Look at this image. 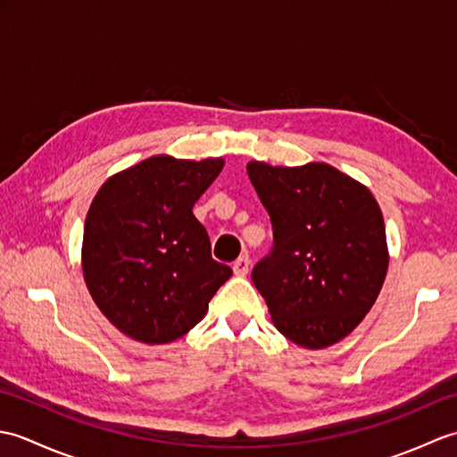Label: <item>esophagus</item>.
<instances>
[{
  "label": "esophagus",
  "instance_id": "1",
  "mask_svg": "<svg viewBox=\"0 0 457 457\" xmlns=\"http://www.w3.org/2000/svg\"><path fill=\"white\" fill-rule=\"evenodd\" d=\"M249 265H251L249 257H247V255H241L239 259H236V263H234V273H236L237 277H245V275L249 273Z\"/></svg>",
  "mask_w": 457,
  "mask_h": 457
}]
</instances>
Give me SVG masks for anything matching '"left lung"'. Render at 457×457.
<instances>
[{"label":"left lung","mask_w":457,"mask_h":457,"mask_svg":"<svg viewBox=\"0 0 457 457\" xmlns=\"http://www.w3.org/2000/svg\"><path fill=\"white\" fill-rule=\"evenodd\" d=\"M269 212L273 247L251 270L277 329L303 347H328L371 310L389 265L385 221L363 184L324 162L247 164Z\"/></svg>","instance_id":"1"}]
</instances>
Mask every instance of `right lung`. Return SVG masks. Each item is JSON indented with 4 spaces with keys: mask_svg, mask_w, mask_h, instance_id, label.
I'll return each instance as SVG.
<instances>
[{
    "mask_svg": "<svg viewBox=\"0 0 457 457\" xmlns=\"http://www.w3.org/2000/svg\"><path fill=\"white\" fill-rule=\"evenodd\" d=\"M221 169V159L161 154L115 174L96 194L82 270L94 303L125 336L143 344L179 339L234 273L213 261L208 231L192 213Z\"/></svg>",
    "mask_w": 457,
    "mask_h": 457,
    "instance_id": "obj_1",
    "label": "right lung"
}]
</instances>
